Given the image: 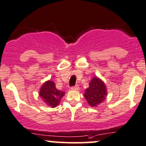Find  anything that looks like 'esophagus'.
<instances>
[{
	"label": "esophagus",
	"mask_w": 146,
	"mask_h": 146,
	"mask_svg": "<svg viewBox=\"0 0 146 146\" xmlns=\"http://www.w3.org/2000/svg\"><path fill=\"white\" fill-rule=\"evenodd\" d=\"M79 88H79L78 85H75V86L72 87V88H70V89L73 90H78Z\"/></svg>",
	"instance_id": "34e87169"
}]
</instances>
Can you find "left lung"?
I'll list each match as a JSON object with an SVG mask.
<instances>
[{"mask_svg": "<svg viewBox=\"0 0 146 146\" xmlns=\"http://www.w3.org/2000/svg\"><path fill=\"white\" fill-rule=\"evenodd\" d=\"M83 95L89 105L92 107H98L106 99L107 95L105 83L100 78L93 77Z\"/></svg>", "mask_w": 146, "mask_h": 146, "instance_id": "left-lung-1", "label": "left lung"}]
</instances>
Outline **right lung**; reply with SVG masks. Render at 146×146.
Returning a JSON list of instances; mask_svg holds the SVG:
<instances>
[{"mask_svg": "<svg viewBox=\"0 0 146 146\" xmlns=\"http://www.w3.org/2000/svg\"><path fill=\"white\" fill-rule=\"evenodd\" d=\"M65 92L56 88L54 81L49 80L44 82L39 90V97L44 102L52 108L57 107Z\"/></svg>", "mask_w": 146, "mask_h": 146, "instance_id": "right-lung-1", "label": "right lung"}]
</instances>
